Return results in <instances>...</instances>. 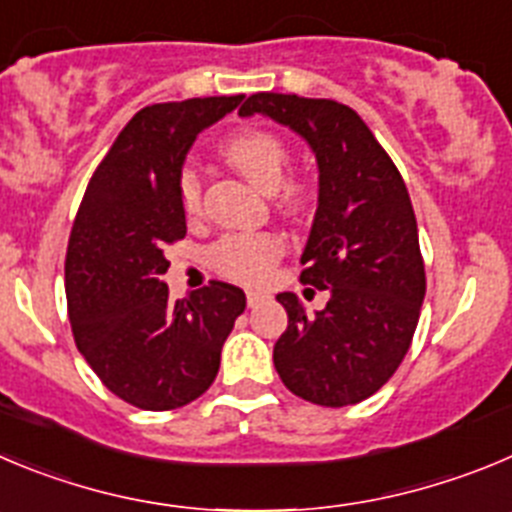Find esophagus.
<instances>
[{"mask_svg": "<svg viewBox=\"0 0 512 512\" xmlns=\"http://www.w3.org/2000/svg\"><path fill=\"white\" fill-rule=\"evenodd\" d=\"M246 302H248V307H259L261 302H264V294L261 292H246Z\"/></svg>", "mask_w": 512, "mask_h": 512, "instance_id": "esophagus-1", "label": "esophagus"}]
</instances>
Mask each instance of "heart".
<instances>
[{"label":"heart","mask_w":512,"mask_h":512,"mask_svg":"<svg viewBox=\"0 0 512 512\" xmlns=\"http://www.w3.org/2000/svg\"><path fill=\"white\" fill-rule=\"evenodd\" d=\"M223 157L261 192H276V203L284 213L299 215L312 205L309 182L289 177L292 147L287 139L269 129H248L223 144ZM182 213L198 218L203 210V182L192 167L177 177ZM284 253V241L276 233H228L210 246V264L218 274L243 284H261Z\"/></svg>","instance_id":"1"}]
</instances>
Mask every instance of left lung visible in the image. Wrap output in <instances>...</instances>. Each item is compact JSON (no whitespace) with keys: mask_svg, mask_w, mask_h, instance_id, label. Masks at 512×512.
<instances>
[{"mask_svg":"<svg viewBox=\"0 0 512 512\" xmlns=\"http://www.w3.org/2000/svg\"><path fill=\"white\" fill-rule=\"evenodd\" d=\"M238 114H266L294 129L320 164V205L299 281L325 289L330 299L312 317L294 294L276 297L289 314L274 345L276 373L294 396L317 406L365 401L409 353L426 294L406 182L345 103L253 93Z\"/></svg>","mask_w":512,"mask_h":512,"instance_id":"left-lung-1","label":"left lung"}]
</instances>
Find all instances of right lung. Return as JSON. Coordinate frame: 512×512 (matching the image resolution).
Instances as JSON below:
<instances>
[{"label": "right lung", "instance_id": "1", "mask_svg": "<svg viewBox=\"0 0 512 512\" xmlns=\"http://www.w3.org/2000/svg\"><path fill=\"white\" fill-rule=\"evenodd\" d=\"M243 96L154 103L131 116L101 159L73 220L65 297L75 345L121 401L172 411L213 386L220 350L246 309V294L210 281L170 299L167 246L187 233L177 192L200 131Z\"/></svg>", "mask_w": 512, "mask_h": 512}]
</instances>
